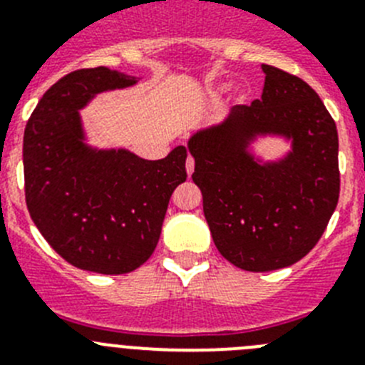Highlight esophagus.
<instances>
[{
    "label": "esophagus",
    "mask_w": 365,
    "mask_h": 365,
    "mask_svg": "<svg viewBox=\"0 0 365 365\" xmlns=\"http://www.w3.org/2000/svg\"><path fill=\"white\" fill-rule=\"evenodd\" d=\"M193 168H195V160H193V157H188V159H186V173H188V175L193 173Z\"/></svg>",
    "instance_id": "1"
}]
</instances>
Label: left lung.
Listing matches in <instances>:
<instances>
[{"label": "left lung", "instance_id": "obj_1", "mask_svg": "<svg viewBox=\"0 0 365 365\" xmlns=\"http://www.w3.org/2000/svg\"><path fill=\"white\" fill-rule=\"evenodd\" d=\"M259 100L234 106L221 124L190 137L193 182L225 259L250 272L294 265L324 234L340 195L338 131L316 91L302 78L261 66ZM292 140L279 161L263 163L247 146L257 136Z\"/></svg>", "mask_w": 365, "mask_h": 365}]
</instances>
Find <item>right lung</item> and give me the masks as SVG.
Returning a JSON list of instances; mask_svg holds the SVG:
<instances>
[{
    "mask_svg": "<svg viewBox=\"0 0 365 365\" xmlns=\"http://www.w3.org/2000/svg\"><path fill=\"white\" fill-rule=\"evenodd\" d=\"M137 78L109 67L78 69L49 87L24 135L25 201L47 243L67 263L125 274L159 243L173 190L186 180V148L160 160L86 144L80 109Z\"/></svg>",
    "mask_w": 365,
    "mask_h": 365,
    "instance_id": "1",
    "label": "right lung"
}]
</instances>
